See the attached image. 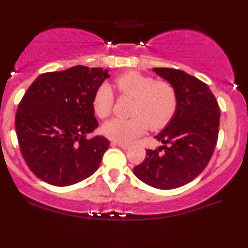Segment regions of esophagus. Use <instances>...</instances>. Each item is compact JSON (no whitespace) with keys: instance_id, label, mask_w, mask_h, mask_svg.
<instances>
[{"instance_id":"1","label":"esophagus","mask_w":248,"mask_h":248,"mask_svg":"<svg viewBox=\"0 0 248 248\" xmlns=\"http://www.w3.org/2000/svg\"><path fill=\"white\" fill-rule=\"evenodd\" d=\"M112 144H114V145H118V147H120V148H122V149H127L128 147H129V145L127 144V143H122V142H112Z\"/></svg>"}]
</instances>
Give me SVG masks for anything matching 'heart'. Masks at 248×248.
Returning a JSON list of instances; mask_svg holds the SVG:
<instances>
[{
  "label": "heart",
  "mask_w": 248,
  "mask_h": 248,
  "mask_svg": "<svg viewBox=\"0 0 248 248\" xmlns=\"http://www.w3.org/2000/svg\"><path fill=\"white\" fill-rule=\"evenodd\" d=\"M121 97L134 98L130 119L115 118L103 126V134L116 142L127 143L151 129H162L172 120L178 108V92L168 80H157L154 76L139 71H128L114 79ZM115 95L108 84L98 86L92 99L97 116L105 119L114 108Z\"/></svg>",
  "instance_id": "1"
}]
</instances>
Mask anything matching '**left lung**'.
<instances>
[{
  "mask_svg": "<svg viewBox=\"0 0 248 248\" xmlns=\"http://www.w3.org/2000/svg\"><path fill=\"white\" fill-rule=\"evenodd\" d=\"M178 92V108L162 133L163 147L147 150L134 174L149 186L173 189L194 180L207 168L219 132L220 111L209 86L183 70L154 68Z\"/></svg>",
  "mask_w": 248,
  "mask_h": 248,
  "instance_id": "8db88e82",
  "label": "left lung"
}]
</instances>
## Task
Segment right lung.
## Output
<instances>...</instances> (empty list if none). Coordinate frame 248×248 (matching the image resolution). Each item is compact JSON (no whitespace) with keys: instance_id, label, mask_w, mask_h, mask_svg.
<instances>
[{"instance_id":"add662e5","label":"right lung","mask_w":248,"mask_h":248,"mask_svg":"<svg viewBox=\"0 0 248 248\" xmlns=\"http://www.w3.org/2000/svg\"><path fill=\"white\" fill-rule=\"evenodd\" d=\"M109 75L103 68L76 65L38 76L15 118L20 154L34 175L54 186H70L97 171L108 149L98 127L92 99Z\"/></svg>"}]
</instances>
